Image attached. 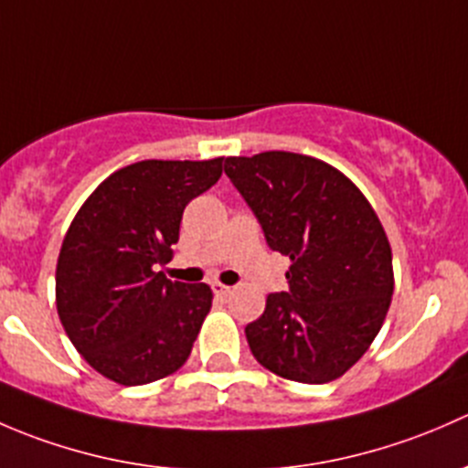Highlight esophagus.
I'll return each instance as SVG.
<instances>
[{
    "label": "esophagus",
    "mask_w": 468,
    "mask_h": 468,
    "mask_svg": "<svg viewBox=\"0 0 468 468\" xmlns=\"http://www.w3.org/2000/svg\"><path fill=\"white\" fill-rule=\"evenodd\" d=\"M212 292H215V296H219V299H226V296L233 294V287L221 285V282H212Z\"/></svg>",
    "instance_id": "esophagus-1"
}]
</instances>
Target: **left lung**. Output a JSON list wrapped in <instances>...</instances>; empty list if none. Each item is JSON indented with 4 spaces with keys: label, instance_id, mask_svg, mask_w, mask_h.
<instances>
[{
    "label": "left lung",
    "instance_id": "left-lung-1",
    "mask_svg": "<svg viewBox=\"0 0 468 468\" xmlns=\"http://www.w3.org/2000/svg\"><path fill=\"white\" fill-rule=\"evenodd\" d=\"M273 251L292 261L290 290L267 296L244 328L253 357L281 378L324 385L367 353L394 294L391 247L351 178L313 155L264 151L224 163Z\"/></svg>",
    "mask_w": 468,
    "mask_h": 468
}]
</instances>
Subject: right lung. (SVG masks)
Listing matches in <instances>:
<instances>
[{"instance_id": "obj_1", "label": "right lung", "mask_w": 468, "mask_h": 468, "mask_svg": "<svg viewBox=\"0 0 468 468\" xmlns=\"http://www.w3.org/2000/svg\"><path fill=\"white\" fill-rule=\"evenodd\" d=\"M224 158L140 160L99 183L65 233L56 308L83 360L133 387L174 374L210 313L206 282L169 281L183 210L221 176Z\"/></svg>"}]
</instances>
